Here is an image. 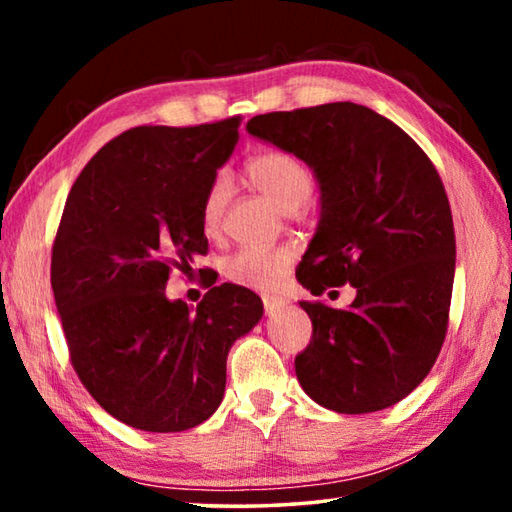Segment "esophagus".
Listing matches in <instances>:
<instances>
[{
    "mask_svg": "<svg viewBox=\"0 0 512 512\" xmlns=\"http://www.w3.org/2000/svg\"><path fill=\"white\" fill-rule=\"evenodd\" d=\"M262 300H264V311H266L268 316L275 314L277 309H282L284 305H287V300H282V298H275V296H264Z\"/></svg>",
    "mask_w": 512,
    "mask_h": 512,
    "instance_id": "esophagus-1",
    "label": "esophagus"
}]
</instances>
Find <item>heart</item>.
Returning <instances> with one entry per match:
<instances>
[{"mask_svg":"<svg viewBox=\"0 0 512 512\" xmlns=\"http://www.w3.org/2000/svg\"><path fill=\"white\" fill-rule=\"evenodd\" d=\"M246 173L250 183L271 198L284 214H296L314 194V173L305 162L287 151L271 149L253 155L246 162ZM230 192V178L225 173H216L201 205V219L207 235H214L221 228ZM291 259L293 250L287 246H244L225 257L223 273L239 287L273 289L287 273Z\"/></svg>","mask_w":512,"mask_h":512,"instance_id":"1","label":"heart"}]
</instances>
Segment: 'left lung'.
Returning a JSON list of instances; mask_svg holds the SVG:
<instances>
[{
	"label": "left lung",
	"instance_id": "left-lung-1",
	"mask_svg": "<svg viewBox=\"0 0 512 512\" xmlns=\"http://www.w3.org/2000/svg\"><path fill=\"white\" fill-rule=\"evenodd\" d=\"M248 133L305 160L320 183L318 230L298 282L357 289L348 309L300 302L314 325L296 357L311 400L372 413L422 384L445 343L456 237L436 167L391 119L359 103L266 112Z\"/></svg>",
	"mask_w": 512,
	"mask_h": 512
}]
</instances>
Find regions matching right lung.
Instances as JSON below:
<instances>
[{
    "label": "right lung",
    "mask_w": 512,
    "mask_h": 512,
    "mask_svg": "<svg viewBox=\"0 0 512 512\" xmlns=\"http://www.w3.org/2000/svg\"><path fill=\"white\" fill-rule=\"evenodd\" d=\"M241 117L137 126L85 164L51 248V289L69 361L88 393L133 429L205 422L225 391V359L264 314L250 289L221 284L189 309L169 273L207 255L203 196L239 140Z\"/></svg>",
    "instance_id": "1"
}]
</instances>
